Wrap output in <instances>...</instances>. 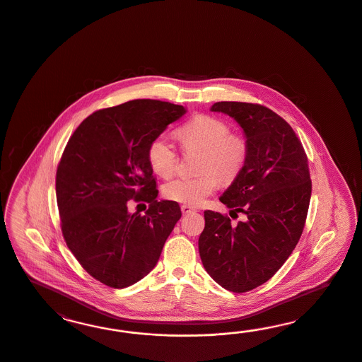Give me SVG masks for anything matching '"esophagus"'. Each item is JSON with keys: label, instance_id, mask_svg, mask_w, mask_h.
<instances>
[{"label": "esophagus", "instance_id": "obj_1", "mask_svg": "<svg viewBox=\"0 0 362 362\" xmlns=\"http://www.w3.org/2000/svg\"><path fill=\"white\" fill-rule=\"evenodd\" d=\"M180 209H182L183 215H188V214H191V212H195V209H192V207H189V206H187V204H183Z\"/></svg>", "mask_w": 362, "mask_h": 362}]
</instances>
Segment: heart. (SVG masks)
Returning a JSON list of instances; mask_svg holds the SVG:
<instances>
[{
	"label": "heart",
	"instance_id": "1",
	"mask_svg": "<svg viewBox=\"0 0 362 362\" xmlns=\"http://www.w3.org/2000/svg\"><path fill=\"white\" fill-rule=\"evenodd\" d=\"M185 150H202L200 175L177 176L163 186L167 199L187 206H199L219 187L230 183L244 168L248 158L247 142L230 134V124L216 117L199 114L177 129ZM147 159L153 173L162 177L173 175L177 167V151L165 135L153 138L147 148ZM221 177L219 180L218 177Z\"/></svg>",
	"mask_w": 362,
	"mask_h": 362
}]
</instances>
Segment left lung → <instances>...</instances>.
Returning <instances> with one entry per match:
<instances>
[{
  "label": "left lung",
  "mask_w": 362,
  "mask_h": 362,
  "mask_svg": "<svg viewBox=\"0 0 362 362\" xmlns=\"http://www.w3.org/2000/svg\"><path fill=\"white\" fill-rule=\"evenodd\" d=\"M211 111L239 123L248 158L239 176L219 197L230 219L204 211L199 253L209 276L235 293L264 284L295 250L307 220L312 194L307 153L296 132L272 110L245 102H216Z\"/></svg>",
  "instance_id": "8db88e82"
}]
</instances>
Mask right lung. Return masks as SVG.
I'll list each match as a JSON object with an SVG mask.
<instances>
[{"label": "right lung", "mask_w": 362, "mask_h": 362, "mask_svg": "<svg viewBox=\"0 0 362 362\" xmlns=\"http://www.w3.org/2000/svg\"><path fill=\"white\" fill-rule=\"evenodd\" d=\"M186 111L134 99L93 112L66 144L55 176L61 230L82 268L102 284L119 289L150 274L182 216L176 202L156 200L147 148ZM132 199L151 207L130 214Z\"/></svg>", "instance_id": "1"}]
</instances>
